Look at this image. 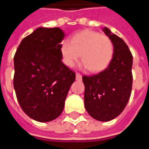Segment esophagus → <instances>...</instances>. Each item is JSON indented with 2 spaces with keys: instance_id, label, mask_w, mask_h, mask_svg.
Masks as SVG:
<instances>
[{
  "instance_id": "1",
  "label": "esophagus",
  "mask_w": 149,
  "mask_h": 149,
  "mask_svg": "<svg viewBox=\"0 0 149 149\" xmlns=\"http://www.w3.org/2000/svg\"><path fill=\"white\" fill-rule=\"evenodd\" d=\"M76 78H77V81H81V79H82V76H81V73L77 72V73H76Z\"/></svg>"
}]
</instances>
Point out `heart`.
Masks as SVG:
<instances>
[{
	"label": "heart",
	"mask_w": 149,
	"mask_h": 149,
	"mask_svg": "<svg viewBox=\"0 0 149 149\" xmlns=\"http://www.w3.org/2000/svg\"><path fill=\"white\" fill-rule=\"evenodd\" d=\"M60 51L62 61L72 67L81 56L82 67L91 72H100L109 66L114 52L109 37L92 30H83L74 34L70 41L64 40Z\"/></svg>",
	"instance_id": "heart-1"
}]
</instances>
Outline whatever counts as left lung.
<instances>
[{
    "instance_id": "left-lung-1",
    "label": "left lung",
    "mask_w": 149,
    "mask_h": 149,
    "mask_svg": "<svg viewBox=\"0 0 149 149\" xmlns=\"http://www.w3.org/2000/svg\"><path fill=\"white\" fill-rule=\"evenodd\" d=\"M104 33L113 44L114 52L108 68L98 74L83 76L84 106L88 114L100 121H109L127 105L132 86V55L123 40L111 33Z\"/></svg>"
}]
</instances>
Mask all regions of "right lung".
I'll return each mask as SVG.
<instances>
[{"label":"right lung","instance_id":"right-lung-1","mask_svg":"<svg viewBox=\"0 0 149 149\" xmlns=\"http://www.w3.org/2000/svg\"><path fill=\"white\" fill-rule=\"evenodd\" d=\"M65 33L59 28H38L21 40L14 55L13 87L24 113L39 122L61 114L76 73L63 64Z\"/></svg>","mask_w":149,"mask_h":149}]
</instances>
